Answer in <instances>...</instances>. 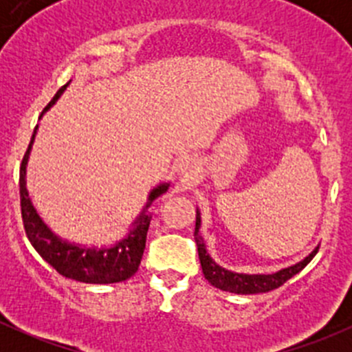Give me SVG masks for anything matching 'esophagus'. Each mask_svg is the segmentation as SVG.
<instances>
[{
    "label": "esophagus",
    "mask_w": 352,
    "mask_h": 352,
    "mask_svg": "<svg viewBox=\"0 0 352 352\" xmlns=\"http://www.w3.org/2000/svg\"><path fill=\"white\" fill-rule=\"evenodd\" d=\"M179 170L182 173H192L194 170H196V162H194L192 158H189V156H186V158H182L180 160V163H179Z\"/></svg>",
    "instance_id": "esophagus-1"
}]
</instances>
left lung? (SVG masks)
<instances>
[{"label": "left lung", "instance_id": "obj_1", "mask_svg": "<svg viewBox=\"0 0 352 352\" xmlns=\"http://www.w3.org/2000/svg\"><path fill=\"white\" fill-rule=\"evenodd\" d=\"M199 228H201V214H199L197 211L194 240H196V245H197L199 261H201V267H202V272H204V278L208 279V281L214 287H219V289L230 291V293H236V294L267 293V291H272L276 289V287L283 286L287 279H291L294 274H298V272H300L318 252V247H317L301 262L291 265V267L281 269V271L274 272V274H239V272H232L219 267V265L209 257L208 250H206L204 239H202L201 233H199Z\"/></svg>", "mask_w": 352, "mask_h": 352}]
</instances>
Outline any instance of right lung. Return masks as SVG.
I'll list each match as a JSON object with an SVG mask.
<instances>
[{
    "label": "right lung",
    "mask_w": 352,
    "mask_h": 352,
    "mask_svg": "<svg viewBox=\"0 0 352 352\" xmlns=\"http://www.w3.org/2000/svg\"><path fill=\"white\" fill-rule=\"evenodd\" d=\"M66 87L67 83L63 88H59L56 97L49 102L44 112L61 97ZM35 133H37V126H35L30 144H28L22 165H20V206H22L23 228L30 243L34 245L38 255L65 278L80 283H88V285H110V283H120L129 279L131 276L136 274L141 258H143L144 245H146V233L148 226H150V216L146 214V209L150 208L151 202L156 197L166 192L168 184H160L156 189L151 190L146 208L141 212L140 218L136 219L134 228L131 230L126 239L120 240L113 247L97 250V248H83L78 247V245L67 243L59 236H56L45 226V223L42 221L41 216L37 214L35 208L32 206L30 197H28L25 175H27V160L28 155H30Z\"/></svg>",
    "instance_id": "add662e5"
}]
</instances>
